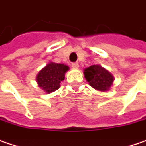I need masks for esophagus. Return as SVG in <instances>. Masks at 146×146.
I'll list each match as a JSON object with an SVG mask.
<instances>
[{"label":"esophagus","mask_w":146,"mask_h":146,"mask_svg":"<svg viewBox=\"0 0 146 146\" xmlns=\"http://www.w3.org/2000/svg\"><path fill=\"white\" fill-rule=\"evenodd\" d=\"M71 66H72V67L73 68H76V69H77L79 67V63L78 62H73L72 64H71Z\"/></svg>","instance_id":"obj_1"}]
</instances>
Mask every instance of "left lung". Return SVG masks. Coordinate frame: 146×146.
Masks as SVG:
<instances>
[{
    "instance_id": "left-lung-1",
    "label": "left lung",
    "mask_w": 146,
    "mask_h": 146,
    "mask_svg": "<svg viewBox=\"0 0 146 146\" xmlns=\"http://www.w3.org/2000/svg\"><path fill=\"white\" fill-rule=\"evenodd\" d=\"M85 77L93 88L100 91H106L111 86L114 77L100 66L94 65L85 69Z\"/></svg>"
}]
</instances>
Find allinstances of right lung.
Instances as JSON below:
<instances>
[{
    "label": "right lung",
    "instance_id": "1",
    "mask_svg": "<svg viewBox=\"0 0 146 146\" xmlns=\"http://www.w3.org/2000/svg\"><path fill=\"white\" fill-rule=\"evenodd\" d=\"M69 67L63 64L50 62L47 64L37 75L36 80L39 86L47 93L53 92L60 86V83L64 80L65 73Z\"/></svg>",
    "mask_w": 146,
    "mask_h": 146
}]
</instances>
